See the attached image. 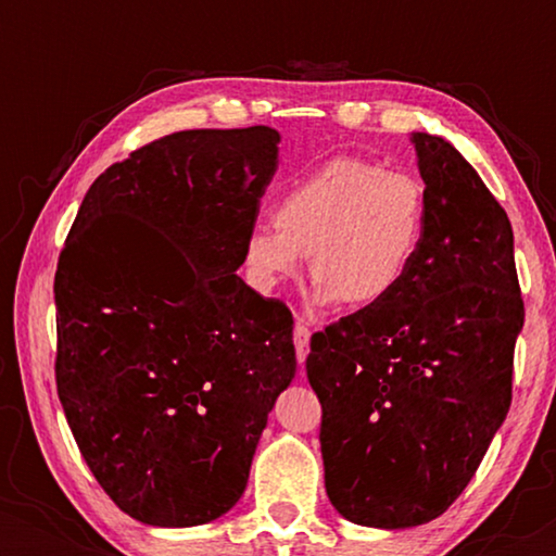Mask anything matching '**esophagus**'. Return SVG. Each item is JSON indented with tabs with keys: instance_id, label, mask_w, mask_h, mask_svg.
Segmentation results:
<instances>
[{
	"instance_id": "obj_1",
	"label": "esophagus",
	"mask_w": 556,
	"mask_h": 556,
	"mask_svg": "<svg viewBox=\"0 0 556 556\" xmlns=\"http://www.w3.org/2000/svg\"><path fill=\"white\" fill-rule=\"evenodd\" d=\"M293 344H295V356H299V362L303 364V362H306V356H308V344H311L308 324H303V321L295 324Z\"/></svg>"
}]
</instances>
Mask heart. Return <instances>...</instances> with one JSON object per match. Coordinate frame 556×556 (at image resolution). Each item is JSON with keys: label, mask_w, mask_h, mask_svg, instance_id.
<instances>
[{"label": "heart", "mask_w": 556, "mask_h": 556, "mask_svg": "<svg viewBox=\"0 0 556 556\" xmlns=\"http://www.w3.org/2000/svg\"><path fill=\"white\" fill-rule=\"evenodd\" d=\"M422 179L359 156H337L303 174L276 202V223H257L242 265L270 293L308 257L318 303L362 311L384 303L413 270L428 232Z\"/></svg>", "instance_id": "heart-1"}]
</instances>
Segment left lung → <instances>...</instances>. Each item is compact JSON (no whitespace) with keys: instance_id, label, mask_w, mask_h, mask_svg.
I'll use <instances>...</instances> for the list:
<instances>
[{"instance_id":"left-lung-1","label":"left lung","mask_w":556,"mask_h":556,"mask_svg":"<svg viewBox=\"0 0 556 556\" xmlns=\"http://www.w3.org/2000/svg\"><path fill=\"white\" fill-rule=\"evenodd\" d=\"M428 189L425 245L397 291L311 337L326 493L344 519H438L511 405L523 301L506 212L460 151L413 134Z\"/></svg>"}]
</instances>
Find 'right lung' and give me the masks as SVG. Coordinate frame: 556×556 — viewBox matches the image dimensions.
Returning <instances> with one entry per match:
<instances>
[{"label": "right lung", "instance_id": "obj_1", "mask_svg": "<svg viewBox=\"0 0 556 556\" xmlns=\"http://www.w3.org/2000/svg\"><path fill=\"white\" fill-rule=\"evenodd\" d=\"M280 134L194 128L109 166L55 273V382L90 473L149 527L238 504L276 397L293 316L238 276Z\"/></svg>", "mask_w": 556, "mask_h": 556}]
</instances>
